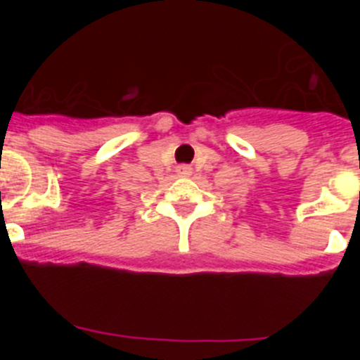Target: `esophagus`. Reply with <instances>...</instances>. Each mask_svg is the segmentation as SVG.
<instances>
[{"instance_id":"34e87169","label":"esophagus","mask_w":360,"mask_h":360,"mask_svg":"<svg viewBox=\"0 0 360 360\" xmlns=\"http://www.w3.org/2000/svg\"><path fill=\"white\" fill-rule=\"evenodd\" d=\"M176 173H178V174H182V176H187V174L191 173V165H187V164L178 165V167H176Z\"/></svg>"}]
</instances>
